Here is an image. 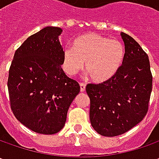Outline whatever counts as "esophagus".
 <instances>
[{"mask_svg": "<svg viewBox=\"0 0 159 159\" xmlns=\"http://www.w3.org/2000/svg\"><path fill=\"white\" fill-rule=\"evenodd\" d=\"M80 91L84 92L86 90V85L84 83H80Z\"/></svg>", "mask_w": 159, "mask_h": 159, "instance_id": "obj_1", "label": "esophagus"}]
</instances>
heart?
I'll use <instances>...</instances> for the list:
<instances>
[{
  "label": "heart",
  "mask_w": 159,
  "mask_h": 159,
  "mask_svg": "<svg viewBox=\"0 0 159 159\" xmlns=\"http://www.w3.org/2000/svg\"><path fill=\"white\" fill-rule=\"evenodd\" d=\"M125 48L118 40H110L95 33L79 37L72 48L63 52V67L69 75L75 74L84 65L92 80L97 83L110 80L123 62Z\"/></svg>",
  "instance_id": "1"
}]
</instances>
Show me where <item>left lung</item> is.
Segmentation results:
<instances>
[{
    "mask_svg": "<svg viewBox=\"0 0 159 159\" xmlns=\"http://www.w3.org/2000/svg\"><path fill=\"white\" fill-rule=\"evenodd\" d=\"M120 35L125 44L122 65L110 80L86 87L91 125L107 137L125 134L143 119L152 90L148 55L131 36Z\"/></svg>",
    "mask_w": 159,
    "mask_h": 159,
    "instance_id": "8db88e82",
    "label": "left lung"
}]
</instances>
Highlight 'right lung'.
Listing matches in <instances>:
<instances>
[{"mask_svg":"<svg viewBox=\"0 0 159 159\" xmlns=\"http://www.w3.org/2000/svg\"><path fill=\"white\" fill-rule=\"evenodd\" d=\"M62 33V28L47 26L28 37L9 68L11 110L19 122L38 134H54L63 129L69 107L80 90L61 67Z\"/></svg>","mask_w":159,"mask_h":159,"instance_id":"add662e5","label":"right lung"}]
</instances>
